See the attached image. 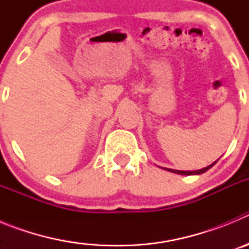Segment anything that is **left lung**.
Masks as SVG:
<instances>
[{
  "mask_svg": "<svg viewBox=\"0 0 249 249\" xmlns=\"http://www.w3.org/2000/svg\"><path fill=\"white\" fill-rule=\"evenodd\" d=\"M217 160H215L214 163H212V164H210L208 167H206V168L198 169V171H175V169H167V171H171V172H173V173H178V175H188V176H190V175H201V173H204L206 171H208L211 167L214 166V164L217 163Z\"/></svg>",
  "mask_w": 249,
  "mask_h": 249,
  "instance_id": "1",
  "label": "left lung"
}]
</instances>
